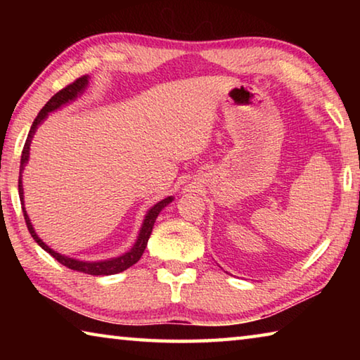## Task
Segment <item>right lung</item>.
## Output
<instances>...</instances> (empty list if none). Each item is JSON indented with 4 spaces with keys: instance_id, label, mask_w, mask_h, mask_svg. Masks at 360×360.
Segmentation results:
<instances>
[{
    "instance_id": "right-lung-1",
    "label": "right lung",
    "mask_w": 360,
    "mask_h": 360,
    "mask_svg": "<svg viewBox=\"0 0 360 360\" xmlns=\"http://www.w3.org/2000/svg\"><path fill=\"white\" fill-rule=\"evenodd\" d=\"M89 84V76H81L77 77L75 82H71L66 85L65 89L58 90V92L52 96L51 100H49L44 108L41 109L39 114L36 115V119L33 122L32 129H30L28 133V138L25 141V146H23V150H22V158H20V173L23 167H25V163L28 162V154H30V143H32V138L34 135L36 129H38V125L41 124L42 120L47 117L49 112L56 111L60 106H63L65 103H70L71 100H75L79 94H82L85 87H87ZM19 195H20V202H22V210H23V217H25V222H27V227L30 230V233H32L33 240L38 243V245L47 251L49 254L52 255L53 259L58 260L60 264L65 265L66 268H70V270H75V271H81V273H87V275H94V276H105V275H115V273H120L127 270V268H130L131 265H135L136 262L141 259V255L144 252L146 246H148V240L152 233V227H154V222L158 216V212H160L165 206L172 202L173 197H168L165 200H162V202H158L157 205L152 206V208L148 211V214H146V219L143 222V227L139 230V236L135 245L130 249L129 252H125L124 255H120V257H115V259H109V260H103V262H82V260H76V259H70V257H65V255L58 254L56 251H52L51 248H49L46 243H42V240L39 238L38 235H36V231L33 230V225L30 222V217L27 214L25 208H23V188H22V174L19 176Z\"/></svg>"
}]
</instances>
